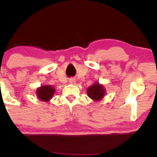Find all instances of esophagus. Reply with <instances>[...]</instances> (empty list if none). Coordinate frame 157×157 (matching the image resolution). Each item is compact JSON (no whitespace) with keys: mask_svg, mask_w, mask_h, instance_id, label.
<instances>
[{"mask_svg":"<svg viewBox=\"0 0 157 157\" xmlns=\"http://www.w3.org/2000/svg\"><path fill=\"white\" fill-rule=\"evenodd\" d=\"M69 82H70V83H75V80H74V78L71 79V80H69Z\"/></svg>","mask_w":157,"mask_h":157,"instance_id":"obj_1","label":"esophagus"}]
</instances>
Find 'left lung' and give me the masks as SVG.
I'll return each instance as SVG.
<instances>
[{
  "label": "left lung",
  "instance_id": "left-lung-1",
  "mask_svg": "<svg viewBox=\"0 0 157 157\" xmlns=\"http://www.w3.org/2000/svg\"><path fill=\"white\" fill-rule=\"evenodd\" d=\"M88 96L93 100H100L105 94V89L99 83H94L87 90Z\"/></svg>",
  "mask_w": 157,
  "mask_h": 157
}]
</instances>
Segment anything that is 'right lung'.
<instances>
[{
  "label": "right lung",
  "mask_w": 157,
  "mask_h": 157,
  "mask_svg": "<svg viewBox=\"0 0 157 157\" xmlns=\"http://www.w3.org/2000/svg\"><path fill=\"white\" fill-rule=\"evenodd\" d=\"M55 89L52 86H42L37 90V96L42 101H48L53 96Z\"/></svg>",
  "instance_id": "add662e5"
}]
</instances>
